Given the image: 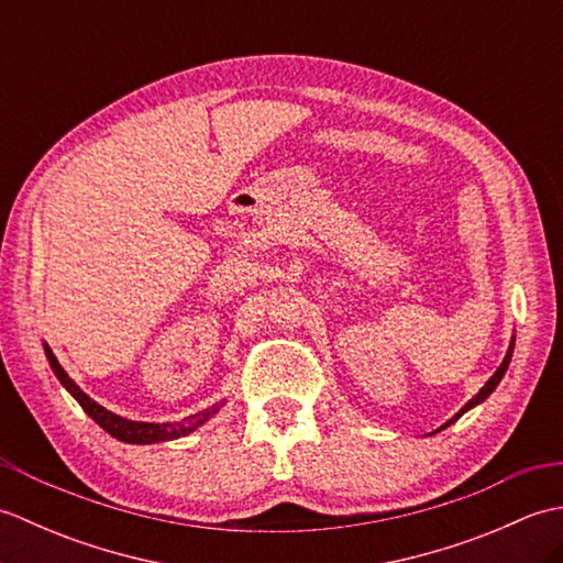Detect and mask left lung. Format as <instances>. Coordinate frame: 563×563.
Segmentation results:
<instances>
[{
  "label": "left lung",
  "instance_id": "8db88e82",
  "mask_svg": "<svg viewBox=\"0 0 563 563\" xmlns=\"http://www.w3.org/2000/svg\"><path fill=\"white\" fill-rule=\"evenodd\" d=\"M512 349H516V341H510V345H508V353H506V357H504V363H500V367L496 369V373H494V377L492 379H488L486 382V385L479 389V394H476V397H472L470 401H466L464 406H462V409L457 411V413H454L452 418H450V421L445 423V426H442V428H448L450 423H454V421H457V418L462 416V413H466V411H470V409H474V406L476 404H482L486 397H488V394H492L496 387H498V382L500 379H504V375H506V369H508V365H510V357H512ZM440 428V430H442Z\"/></svg>",
  "mask_w": 563,
  "mask_h": 563
}]
</instances>
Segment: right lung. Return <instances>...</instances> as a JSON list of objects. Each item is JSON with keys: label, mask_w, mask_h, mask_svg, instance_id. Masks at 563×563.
I'll list each match as a JSON object with an SVG mask.
<instances>
[{"label": "right lung", "mask_w": 563, "mask_h": 563, "mask_svg": "<svg viewBox=\"0 0 563 563\" xmlns=\"http://www.w3.org/2000/svg\"><path fill=\"white\" fill-rule=\"evenodd\" d=\"M43 349H45V355H47V363H51V367H53V373L57 375V379H59V385H63L71 397H75L77 401H79V406L84 411H87L93 421H97L106 433H111L113 438H118V440H123V442H133V445H152V442H164V440H174V438H184V435H188V433H194L196 428H200L202 423L208 421L210 416H214L218 413V409L220 406L224 404H214V406H210V409H206V411H198V413H194V416H188V418H184V421H178V423H142V421H128V418H123V416H118V413H113V411H109V409H103L101 404H97L93 401L89 394H84L77 385H75V379H71L65 369H63V365L57 363V357L53 355V351L47 349V343H43Z\"/></svg>", "instance_id": "obj_1"}]
</instances>
